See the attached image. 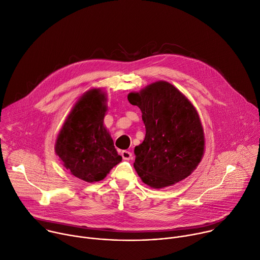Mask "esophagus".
Returning <instances> with one entry per match:
<instances>
[{"mask_svg":"<svg viewBox=\"0 0 260 260\" xmlns=\"http://www.w3.org/2000/svg\"><path fill=\"white\" fill-rule=\"evenodd\" d=\"M121 155H122L123 160H126V161H129L132 159V152L129 150H123L121 152Z\"/></svg>","mask_w":260,"mask_h":260,"instance_id":"34e87169","label":"esophagus"}]
</instances>
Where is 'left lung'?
<instances>
[{
  "mask_svg": "<svg viewBox=\"0 0 260 260\" xmlns=\"http://www.w3.org/2000/svg\"><path fill=\"white\" fill-rule=\"evenodd\" d=\"M128 100L140 109L145 126L133 164L142 182L164 188L189 176L205 151L204 129L190 100L166 81L130 92Z\"/></svg>",
  "mask_w": 260,
  "mask_h": 260,
  "instance_id": "left-lung-1",
  "label": "left lung"
}]
</instances>
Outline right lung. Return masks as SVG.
<instances>
[{"label": "right lung", "instance_id": "right-lung-1", "mask_svg": "<svg viewBox=\"0 0 260 260\" xmlns=\"http://www.w3.org/2000/svg\"><path fill=\"white\" fill-rule=\"evenodd\" d=\"M107 93L101 88L84 92L74 103L60 128L55 153L75 177L100 181L122 161L111 133L103 125L108 112Z\"/></svg>", "mask_w": 260, "mask_h": 260}]
</instances>
